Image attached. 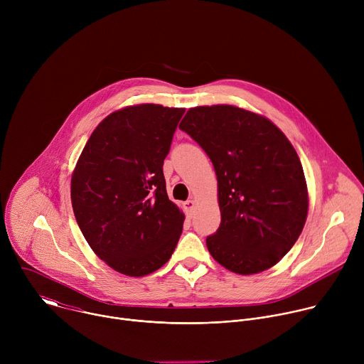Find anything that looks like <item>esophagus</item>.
Returning <instances> with one entry per match:
<instances>
[{
    "mask_svg": "<svg viewBox=\"0 0 364 364\" xmlns=\"http://www.w3.org/2000/svg\"><path fill=\"white\" fill-rule=\"evenodd\" d=\"M183 205H184V210H186V213H187L188 216H191V215H193V210H194L196 201H194V200H187V201H184V203H183Z\"/></svg>",
    "mask_w": 364,
    "mask_h": 364,
    "instance_id": "1",
    "label": "esophagus"
}]
</instances>
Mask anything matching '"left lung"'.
<instances>
[{"label": "left lung", "instance_id": "8db88e82", "mask_svg": "<svg viewBox=\"0 0 364 364\" xmlns=\"http://www.w3.org/2000/svg\"><path fill=\"white\" fill-rule=\"evenodd\" d=\"M218 176L220 226L205 239L222 267L253 275L277 265L299 237L308 188L298 154L268 118L235 105L190 108L180 124Z\"/></svg>", "mask_w": 364, "mask_h": 364}]
</instances>
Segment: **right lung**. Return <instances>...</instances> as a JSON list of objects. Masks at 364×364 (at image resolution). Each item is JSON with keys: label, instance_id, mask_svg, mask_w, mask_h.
<instances>
[{"label": "right lung", "instance_id": "1", "mask_svg": "<svg viewBox=\"0 0 364 364\" xmlns=\"http://www.w3.org/2000/svg\"><path fill=\"white\" fill-rule=\"evenodd\" d=\"M184 108L125 107L89 136L70 181L76 222L97 257L127 277L167 264L184 213L166 190L164 159Z\"/></svg>", "mask_w": 364, "mask_h": 364}]
</instances>
